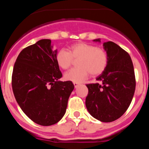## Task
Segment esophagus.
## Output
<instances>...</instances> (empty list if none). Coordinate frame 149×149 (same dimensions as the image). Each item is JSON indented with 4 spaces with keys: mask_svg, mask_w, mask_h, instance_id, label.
<instances>
[{
    "mask_svg": "<svg viewBox=\"0 0 149 149\" xmlns=\"http://www.w3.org/2000/svg\"><path fill=\"white\" fill-rule=\"evenodd\" d=\"M73 84H74V87H75V88H77V86H78V85H79V83H77V82H74V83H73Z\"/></svg>",
    "mask_w": 149,
    "mask_h": 149,
    "instance_id": "esophagus-1",
    "label": "esophagus"
}]
</instances>
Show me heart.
<instances>
[{
  "label": "heart",
  "mask_w": 149,
  "mask_h": 149,
  "mask_svg": "<svg viewBox=\"0 0 149 149\" xmlns=\"http://www.w3.org/2000/svg\"><path fill=\"white\" fill-rule=\"evenodd\" d=\"M77 68H72L65 74V79L72 82H82L89 74L98 76L105 70L108 63L107 53L94 45L80 42L72 45L68 51L62 49L56 56L57 65L62 69H68L74 60H77Z\"/></svg>",
  "instance_id": "obj_1"
}]
</instances>
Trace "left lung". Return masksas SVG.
<instances>
[{
  "mask_svg": "<svg viewBox=\"0 0 149 149\" xmlns=\"http://www.w3.org/2000/svg\"><path fill=\"white\" fill-rule=\"evenodd\" d=\"M100 42V39H95ZM108 55L105 70L97 77L101 84H86V107L92 116L103 122L120 118L131 103L136 88L134 65L127 51L113 42L104 43Z\"/></svg>",
  "mask_w": 149,
  "mask_h": 149,
  "instance_id": "8db88e82",
  "label": "left lung"
}]
</instances>
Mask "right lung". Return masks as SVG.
Returning a JSON list of instances; mask_svg holds the SVG:
<instances>
[{"label": "right lung", "mask_w": 149, "mask_h": 149, "mask_svg": "<svg viewBox=\"0 0 149 149\" xmlns=\"http://www.w3.org/2000/svg\"><path fill=\"white\" fill-rule=\"evenodd\" d=\"M56 50L50 39L24 48L13 67L12 87L17 103L33 122L42 126L57 123L66 110L74 89L72 81H60Z\"/></svg>", "instance_id": "right-lung-1"}]
</instances>
